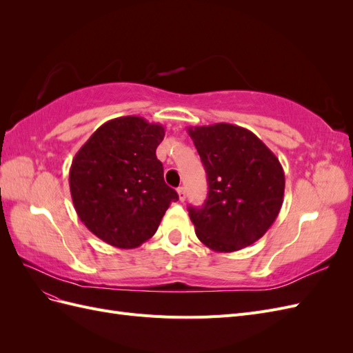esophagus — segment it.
Wrapping results in <instances>:
<instances>
[{
  "mask_svg": "<svg viewBox=\"0 0 353 353\" xmlns=\"http://www.w3.org/2000/svg\"><path fill=\"white\" fill-rule=\"evenodd\" d=\"M176 191H178V197H179V200H181V201H184V200H185V188H184V187H179Z\"/></svg>",
  "mask_w": 353,
  "mask_h": 353,
  "instance_id": "esophagus-1",
  "label": "esophagus"
}]
</instances>
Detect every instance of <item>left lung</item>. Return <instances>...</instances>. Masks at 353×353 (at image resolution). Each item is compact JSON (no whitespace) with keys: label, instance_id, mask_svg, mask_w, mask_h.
<instances>
[{"label":"left lung","instance_id":"1","mask_svg":"<svg viewBox=\"0 0 353 353\" xmlns=\"http://www.w3.org/2000/svg\"><path fill=\"white\" fill-rule=\"evenodd\" d=\"M208 174V199L188 208L197 239L230 253L258 241L280 213L284 170L258 137L231 123L188 126Z\"/></svg>","mask_w":353,"mask_h":353}]
</instances>
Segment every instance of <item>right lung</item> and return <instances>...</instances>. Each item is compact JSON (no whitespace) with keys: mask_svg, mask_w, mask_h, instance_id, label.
<instances>
[{"mask_svg":"<svg viewBox=\"0 0 353 353\" xmlns=\"http://www.w3.org/2000/svg\"><path fill=\"white\" fill-rule=\"evenodd\" d=\"M165 128L140 116L103 123L72 160L69 185L74 210L94 236L119 249H135L154 236L178 200L163 179L156 148Z\"/></svg>","mask_w":353,"mask_h":353,"instance_id":"obj_1","label":"right lung"}]
</instances>
